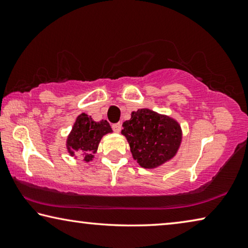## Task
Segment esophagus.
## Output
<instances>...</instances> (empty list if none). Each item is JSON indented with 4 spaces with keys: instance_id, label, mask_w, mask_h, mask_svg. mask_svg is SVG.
Listing matches in <instances>:
<instances>
[{
    "instance_id": "1",
    "label": "esophagus",
    "mask_w": 248,
    "mask_h": 248,
    "mask_svg": "<svg viewBox=\"0 0 248 248\" xmlns=\"http://www.w3.org/2000/svg\"><path fill=\"white\" fill-rule=\"evenodd\" d=\"M111 127H112V130H114L115 132L119 133L121 131V128H123V125H121L120 123H118V124H114L111 125Z\"/></svg>"
}]
</instances>
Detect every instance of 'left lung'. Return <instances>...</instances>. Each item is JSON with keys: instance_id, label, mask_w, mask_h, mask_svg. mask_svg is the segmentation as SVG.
I'll list each match as a JSON object with an SVG mask.
<instances>
[{"instance_id": "1", "label": "left lung", "mask_w": 248, "mask_h": 248, "mask_svg": "<svg viewBox=\"0 0 248 248\" xmlns=\"http://www.w3.org/2000/svg\"><path fill=\"white\" fill-rule=\"evenodd\" d=\"M133 158L143 169H156L173 158L182 143V128L175 119L148 108L131 112L123 124Z\"/></svg>"}]
</instances>
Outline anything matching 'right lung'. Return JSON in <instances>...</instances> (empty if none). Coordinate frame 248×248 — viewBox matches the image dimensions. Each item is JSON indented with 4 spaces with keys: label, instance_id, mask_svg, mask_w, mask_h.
Listing matches in <instances>:
<instances>
[{
    "label": "right lung",
    "instance_id": "obj_1",
    "mask_svg": "<svg viewBox=\"0 0 248 248\" xmlns=\"http://www.w3.org/2000/svg\"><path fill=\"white\" fill-rule=\"evenodd\" d=\"M112 132L107 120L98 123L86 114L79 115L66 139V149L71 156L81 154L83 161L91 162L97 152L98 144L105 134Z\"/></svg>",
    "mask_w": 248,
    "mask_h": 248
}]
</instances>
